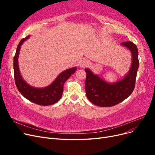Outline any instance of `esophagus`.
<instances>
[{"label":"esophagus","mask_w":155,"mask_h":155,"mask_svg":"<svg viewBox=\"0 0 155 155\" xmlns=\"http://www.w3.org/2000/svg\"><path fill=\"white\" fill-rule=\"evenodd\" d=\"M87 64H88V61L85 59H82L80 61V62H79V66L82 68L84 67H86Z\"/></svg>","instance_id":"esophagus-1"}]
</instances>
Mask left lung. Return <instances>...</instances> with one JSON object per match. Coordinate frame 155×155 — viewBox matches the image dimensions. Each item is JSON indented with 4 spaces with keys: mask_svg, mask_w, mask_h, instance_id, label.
Instances as JSON below:
<instances>
[{
    "mask_svg": "<svg viewBox=\"0 0 155 155\" xmlns=\"http://www.w3.org/2000/svg\"><path fill=\"white\" fill-rule=\"evenodd\" d=\"M121 45L128 48L132 54V63L129 71L125 77L113 83L106 82L88 68L87 74L85 91L88 100L100 107H112L127 99L133 92L138 69V51L133 43L127 41Z\"/></svg>",
    "mask_w": 155,
    "mask_h": 155,
    "instance_id": "8db88e82",
    "label": "left lung"
}]
</instances>
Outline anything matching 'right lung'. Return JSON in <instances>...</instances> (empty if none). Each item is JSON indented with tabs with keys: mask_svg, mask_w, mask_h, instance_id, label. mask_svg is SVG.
<instances>
[{
	"mask_svg": "<svg viewBox=\"0 0 155 155\" xmlns=\"http://www.w3.org/2000/svg\"><path fill=\"white\" fill-rule=\"evenodd\" d=\"M29 37L30 35H28L20 41L13 58V72L16 87L23 96L35 104L44 106L53 105L61 99L63 92L64 83L72 76V74L76 71L77 68L76 67H73L64 70L48 87L35 88L30 86L22 79L18 64L21 46Z\"/></svg>",
	"mask_w": 155,
	"mask_h": 155,
	"instance_id": "right-lung-1",
	"label": "right lung"
}]
</instances>
